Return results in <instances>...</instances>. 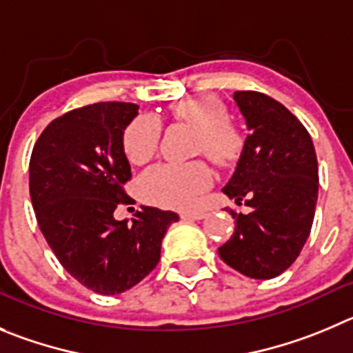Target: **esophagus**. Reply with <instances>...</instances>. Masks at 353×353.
Wrapping results in <instances>:
<instances>
[{
  "label": "esophagus",
  "mask_w": 353,
  "mask_h": 353,
  "mask_svg": "<svg viewBox=\"0 0 353 353\" xmlns=\"http://www.w3.org/2000/svg\"><path fill=\"white\" fill-rule=\"evenodd\" d=\"M205 212L202 210H196V212H181V219H203Z\"/></svg>",
  "instance_id": "obj_1"
}]
</instances>
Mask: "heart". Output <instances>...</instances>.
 Masks as SVG:
<instances>
[{
    "label": "heart",
    "mask_w": 353,
    "mask_h": 353,
    "mask_svg": "<svg viewBox=\"0 0 353 353\" xmlns=\"http://www.w3.org/2000/svg\"><path fill=\"white\" fill-rule=\"evenodd\" d=\"M176 120L199 130L196 151L209 157L217 165H232L243 150V137L230 123V113L223 102L212 97L179 101L170 106ZM161 127L151 114H139L123 132V150L128 160L143 165L157 153ZM212 183L205 161L160 163L141 177V193L151 203L170 209H193L200 195Z\"/></svg>",
    "instance_id": "obj_1"
}]
</instances>
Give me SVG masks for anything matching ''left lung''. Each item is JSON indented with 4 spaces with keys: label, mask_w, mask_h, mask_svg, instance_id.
Segmentation results:
<instances>
[{
    "label": "left lung",
    "mask_w": 353,
    "mask_h": 353,
    "mask_svg": "<svg viewBox=\"0 0 353 353\" xmlns=\"http://www.w3.org/2000/svg\"><path fill=\"white\" fill-rule=\"evenodd\" d=\"M233 101L249 136L223 192L251 210H230L235 232L217 252L242 275L268 281L296 261L310 235L319 195L317 154L308 130L279 101L252 90L235 92Z\"/></svg>",
    "instance_id": "left-lung-1"
}]
</instances>
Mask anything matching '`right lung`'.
I'll list each match as a JSON object with an SVG mask.
<instances>
[{
  "label": "right lung",
  "instance_id": "right-lung-1",
  "mask_svg": "<svg viewBox=\"0 0 353 353\" xmlns=\"http://www.w3.org/2000/svg\"><path fill=\"white\" fill-rule=\"evenodd\" d=\"M132 102H97L55 118L29 161V193L39 230L65 272L97 294H120L160 261L172 210L144 207L117 221L132 177L123 132L137 117Z\"/></svg>",
  "mask_w": 353,
  "mask_h": 353
}]
</instances>
